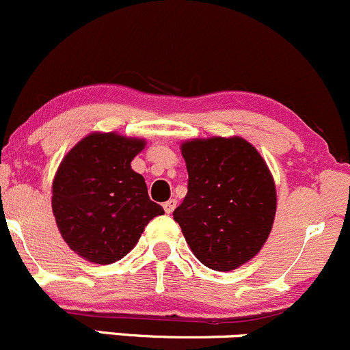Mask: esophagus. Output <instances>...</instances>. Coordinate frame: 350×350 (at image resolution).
I'll use <instances>...</instances> for the list:
<instances>
[{
    "mask_svg": "<svg viewBox=\"0 0 350 350\" xmlns=\"http://www.w3.org/2000/svg\"><path fill=\"white\" fill-rule=\"evenodd\" d=\"M175 207H176V200L175 199L167 200L163 204V208H165V212H167V214H172V212L175 211Z\"/></svg>",
    "mask_w": 350,
    "mask_h": 350,
    "instance_id": "esophagus-1",
    "label": "esophagus"
}]
</instances>
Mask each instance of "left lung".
Segmentation results:
<instances>
[{"instance_id":"obj_1","label":"left lung","mask_w":350,"mask_h":350,"mask_svg":"<svg viewBox=\"0 0 350 350\" xmlns=\"http://www.w3.org/2000/svg\"><path fill=\"white\" fill-rule=\"evenodd\" d=\"M182 154L189 192L174 211L175 222L202 265L215 271L239 268L259 253L275 221L268 165L239 136L190 139Z\"/></svg>"}]
</instances>
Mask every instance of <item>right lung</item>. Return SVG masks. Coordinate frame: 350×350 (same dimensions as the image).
<instances>
[{"label": "right lung", "instance_id": "add662e5", "mask_svg": "<svg viewBox=\"0 0 350 350\" xmlns=\"http://www.w3.org/2000/svg\"><path fill=\"white\" fill-rule=\"evenodd\" d=\"M145 145L116 133H91L64 157L53 178L52 211L64 241L81 258L96 265L120 261L151 219L165 214L131 168Z\"/></svg>", "mask_w": 350, "mask_h": 350}]
</instances>
